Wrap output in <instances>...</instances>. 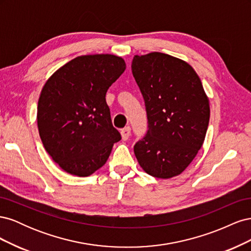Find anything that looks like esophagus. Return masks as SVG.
<instances>
[{
  "mask_svg": "<svg viewBox=\"0 0 251 251\" xmlns=\"http://www.w3.org/2000/svg\"><path fill=\"white\" fill-rule=\"evenodd\" d=\"M120 134H121V138H123V140H127L128 137L131 136V127L126 126L125 128H123V130L120 131Z\"/></svg>",
  "mask_w": 251,
  "mask_h": 251,
  "instance_id": "esophagus-1",
  "label": "esophagus"
}]
</instances>
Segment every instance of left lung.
I'll use <instances>...</instances> for the list:
<instances>
[{
    "instance_id": "obj_1",
    "label": "left lung",
    "mask_w": 251,
    "mask_h": 251,
    "mask_svg": "<svg viewBox=\"0 0 251 251\" xmlns=\"http://www.w3.org/2000/svg\"><path fill=\"white\" fill-rule=\"evenodd\" d=\"M132 72L149 120L135 156L151 176L176 177L194 160L206 135L210 108L201 79L185 60L161 52L135 55Z\"/></svg>"
}]
</instances>
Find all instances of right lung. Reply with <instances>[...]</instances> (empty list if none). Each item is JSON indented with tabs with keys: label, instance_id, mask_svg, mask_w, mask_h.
Here are the masks:
<instances>
[{
	"label": "right lung",
	"instance_id": "right-lung-1",
	"mask_svg": "<svg viewBox=\"0 0 251 251\" xmlns=\"http://www.w3.org/2000/svg\"><path fill=\"white\" fill-rule=\"evenodd\" d=\"M125 70L120 56L81 55L60 67L44 85L36 114L40 137L66 173L92 175L121 139L112 125L105 94Z\"/></svg>",
	"mask_w": 251,
	"mask_h": 251
}]
</instances>
